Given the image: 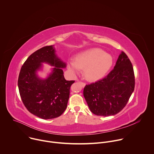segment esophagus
<instances>
[{
    "instance_id": "esophagus-1",
    "label": "esophagus",
    "mask_w": 154,
    "mask_h": 154,
    "mask_svg": "<svg viewBox=\"0 0 154 154\" xmlns=\"http://www.w3.org/2000/svg\"><path fill=\"white\" fill-rule=\"evenodd\" d=\"M80 85H81L83 87H85V85H86V83H85V82H80Z\"/></svg>"
}]
</instances>
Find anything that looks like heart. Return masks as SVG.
Segmentation results:
<instances>
[{
  "label": "heart",
  "instance_id": "1",
  "mask_svg": "<svg viewBox=\"0 0 154 154\" xmlns=\"http://www.w3.org/2000/svg\"><path fill=\"white\" fill-rule=\"evenodd\" d=\"M113 58L110 55L99 49H91L81 52L74 61L68 63V69L73 74H79L80 69H85L87 79L96 80L102 78L111 68Z\"/></svg>",
  "mask_w": 154,
  "mask_h": 154
}]
</instances>
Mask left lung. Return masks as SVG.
Instances as JSON below:
<instances>
[{
    "label": "left lung",
    "mask_w": 154,
    "mask_h": 154,
    "mask_svg": "<svg viewBox=\"0 0 154 154\" xmlns=\"http://www.w3.org/2000/svg\"><path fill=\"white\" fill-rule=\"evenodd\" d=\"M135 84L132 64L122 51L114 68L101 80L86 85L83 96L93 114L115 115L127 105L134 91Z\"/></svg>",
    "instance_id": "left-lung-1"
}]
</instances>
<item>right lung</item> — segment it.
Wrapping results in <instances>:
<instances>
[{
    "label": "right lung",
    "mask_w": 154,
    "mask_h": 154,
    "mask_svg": "<svg viewBox=\"0 0 154 154\" xmlns=\"http://www.w3.org/2000/svg\"><path fill=\"white\" fill-rule=\"evenodd\" d=\"M43 62L56 67L46 80L39 79L35 74ZM65 67L52 46L43 47L28 57L21 67L17 84L22 101L30 113L49 119L59 117L65 111L71 86L75 82L65 80L62 70Z\"/></svg>",
    "instance_id": "add662e5"
}]
</instances>
